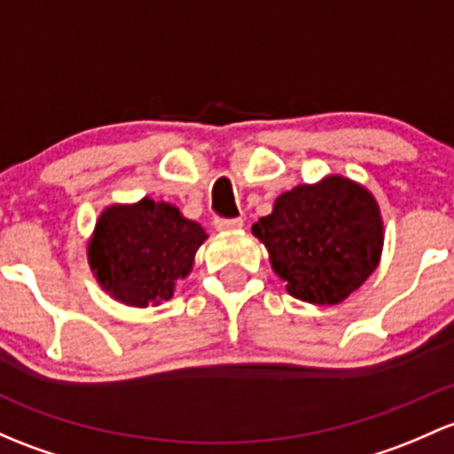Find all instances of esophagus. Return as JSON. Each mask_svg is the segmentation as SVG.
I'll return each instance as SVG.
<instances>
[{
  "instance_id": "esophagus-1",
  "label": "esophagus",
  "mask_w": 454,
  "mask_h": 454,
  "mask_svg": "<svg viewBox=\"0 0 454 454\" xmlns=\"http://www.w3.org/2000/svg\"><path fill=\"white\" fill-rule=\"evenodd\" d=\"M215 228L217 231H237V228L243 226L241 217H215Z\"/></svg>"
}]
</instances>
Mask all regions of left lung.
<instances>
[{"label":"left lung","mask_w":454,"mask_h":454,"mask_svg":"<svg viewBox=\"0 0 454 454\" xmlns=\"http://www.w3.org/2000/svg\"><path fill=\"white\" fill-rule=\"evenodd\" d=\"M252 232L289 294L313 304H337L359 289L383 247L374 198L341 176L283 193Z\"/></svg>","instance_id":"1"}]
</instances>
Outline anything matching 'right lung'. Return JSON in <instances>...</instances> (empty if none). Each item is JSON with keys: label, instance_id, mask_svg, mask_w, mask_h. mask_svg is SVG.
I'll return each mask as SVG.
<instances>
[{"label": "right lung", "instance_id": "right-lung-1", "mask_svg": "<svg viewBox=\"0 0 454 454\" xmlns=\"http://www.w3.org/2000/svg\"><path fill=\"white\" fill-rule=\"evenodd\" d=\"M204 239L200 223L171 204L145 198L102 213L89 243V263L114 298L147 307L174 295L176 280L189 274Z\"/></svg>", "mask_w": 454, "mask_h": 454}]
</instances>
